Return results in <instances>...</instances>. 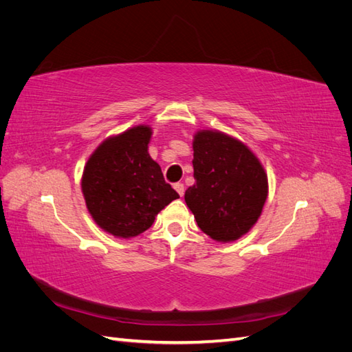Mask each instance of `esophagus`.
I'll use <instances>...</instances> for the list:
<instances>
[{
  "label": "esophagus",
  "instance_id": "esophagus-1",
  "mask_svg": "<svg viewBox=\"0 0 352 352\" xmlns=\"http://www.w3.org/2000/svg\"><path fill=\"white\" fill-rule=\"evenodd\" d=\"M173 188L176 189V192H177L180 197H184V194H185V186H184V184H175Z\"/></svg>",
  "mask_w": 352,
  "mask_h": 352
}]
</instances>
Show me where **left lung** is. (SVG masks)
<instances>
[{
  "label": "left lung",
  "instance_id": "1",
  "mask_svg": "<svg viewBox=\"0 0 352 352\" xmlns=\"http://www.w3.org/2000/svg\"><path fill=\"white\" fill-rule=\"evenodd\" d=\"M195 184L185 201L198 228L217 242L248 233L261 216L269 194L267 175L250 148L220 131L194 135Z\"/></svg>",
  "mask_w": 352,
  "mask_h": 352
}]
</instances>
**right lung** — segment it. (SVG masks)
<instances>
[{"label":"right lung","instance_id":"1","mask_svg":"<svg viewBox=\"0 0 352 352\" xmlns=\"http://www.w3.org/2000/svg\"><path fill=\"white\" fill-rule=\"evenodd\" d=\"M153 129L133 126L102 141L88 158L82 194L94 221L116 238L129 239L150 229L173 199L162 167L148 154Z\"/></svg>","mask_w":352,"mask_h":352}]
</instances>
